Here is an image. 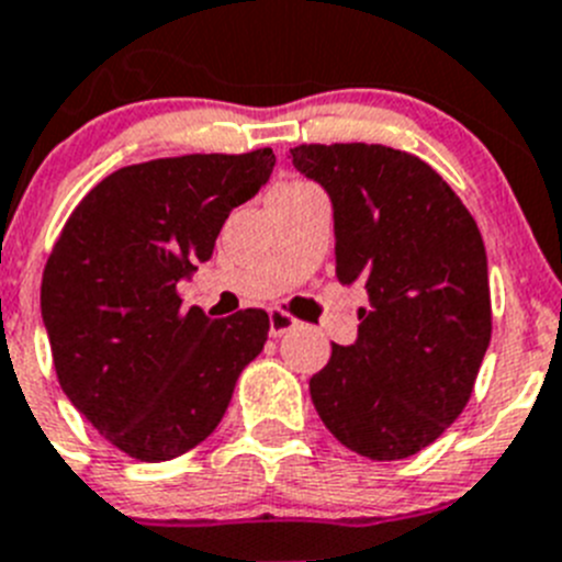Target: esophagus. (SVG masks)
Here are the masks:
<instances>
[{"label": "esophagus", "instance_id": "esophagus-1", "mask_svg": "<svg viewBox=\"0 0 562 562\" xmlns=\"http://www.w3.org/2000/svg\"><path fill=\"white\" fill-rule=\"evenodd\" d=\"M296 327H300V318H293L291 313L282 311V307H271V311H269V330H271V336L280 338V336H285V333L296 330Z\"/></svg>", "mask_w": 562, "mask_h": 562}]
</instances>
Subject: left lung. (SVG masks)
I'll use <instances>...</instances> for the list:
<instances>
[{
	"label": "left lung",
	"instance_id": "8db88e82",
	"mask_svg": "<svg viewBox=\"0 0 562 562\" xmlns=\"http://www.w3.org/2000/svg\"><path fill=\"white\" fill-rule=\"evenodd\" d=\"M291 159L333 201L338 282L369 300L356 344H333L311 378V401L350 451L406 459L462 414L490 347L482 232L448 181L406 150L300 145Z\"/></svg>",
	"mask_w": 562,
	"mask_h": 562
}]
</instances>
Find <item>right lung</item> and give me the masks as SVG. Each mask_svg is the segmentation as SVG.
Returning <instances> with one entry per match:
<instances>
[{"label": "right lung", "instance_id": "right-lung-1", "mask_svg": "<svg viewBox=\"0 0 562 562\" xmlns=\"http://www.w3.org/2000/svg\"><path fill=\"white\" fill-rule=\"evenodd\" d=\"M271 148L190 154L114 170L75 206L44 266L42 318L58 383L111 445L168 462L204 442L269 338V313L212 322L181 307L235 206L257 195Z\"/></svg>", "mask_w": 562, "mask_h": 562}]
</instances>
